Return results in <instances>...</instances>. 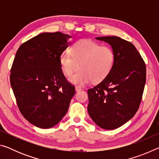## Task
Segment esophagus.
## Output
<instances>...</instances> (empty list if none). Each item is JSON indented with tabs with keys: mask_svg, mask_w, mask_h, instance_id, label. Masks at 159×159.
Listing matches in <instances>:
<instances>
[{
	"mask_svg": "<svg viewBox=\"0 0 159 159\" xmlns=\"http://www.w3.org/2000/svg\"><path fill=\"white\" fill-rule=\"evenodd\" d=\"M81 90H82L81 88L80 87H78V86H76V87L75 88V90H76V92H79V91H80Z\"/></svg>",
	"mask_w": 159,
	"mask_h": 159,
	"instance_id": "1",
	"label": "esophagus"
}]
</instances>
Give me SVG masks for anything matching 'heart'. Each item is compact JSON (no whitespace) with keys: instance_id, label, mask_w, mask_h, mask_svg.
<instances>
[{"instance_id":"heart-1","label":"heart","mask_w":159,"mask_h":159,"mask_svg":"<svg viewBox=\"0 0 159 159\" xmlns=\"http://www.w3.org/2000/svg\"><path fill=\"white\" fill-rule=\"evenodd\" d=\"M61 69L67 76L79 71L69 79L78 85H84L91 80L94 83L103 80L111 73L115 63V54L109 47L89 39H80L72 45L70 53L63 52L59 58Z\"/></svg>"}]
</instances>
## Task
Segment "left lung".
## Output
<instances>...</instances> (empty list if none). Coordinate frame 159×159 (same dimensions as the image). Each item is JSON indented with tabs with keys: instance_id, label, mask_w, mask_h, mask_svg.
Wrapping results in <instances>:
<instances>
[{
	"instance_id": "obj_1",
	"label": "left lung",
	"mask_w": 159,
	"mask_h": 159,
	"mask_svg": "<svg viewBox=\"0 0 159 159\" xmlns=\"http://www.w3.org/2000/svg\"><path fill=\"white\" fill-rule=\"evenodd\" d=\"M110 45L115 54L111 73L88 89V111L99 127L114 130L134 116L142 100L146 66L133 44L118 36L97 37Z\"/></svg>"
}]
</instances>
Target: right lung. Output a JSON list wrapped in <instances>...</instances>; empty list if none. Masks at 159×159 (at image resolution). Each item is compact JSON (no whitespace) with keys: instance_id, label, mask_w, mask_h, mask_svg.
I'll use <instances>...</instances> for the list:
<instances>
[{"instance_id":"1","label":"right lung","mask_w":159,"mask_h":159,"mask_svg":"<svg viewBox=\"0 0 159 159\" xmlns=\"http://www.w3.org/2000/svg\"><path fill=\"white\" fill-rule=\"evenodd\" d=\"M71 38L61 32H45L24 43L15 55L10 84L21 114L36 127L57 125L75 95L59 61Z\"/></svg>"}]
</instances>
